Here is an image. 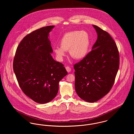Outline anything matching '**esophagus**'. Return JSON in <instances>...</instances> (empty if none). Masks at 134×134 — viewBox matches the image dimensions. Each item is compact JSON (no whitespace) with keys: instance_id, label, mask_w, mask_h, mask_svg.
<instances>
[{"instance_id":"1","label":"esophagus","mask_w":134,"mask_h":134,"mask_svg":"<svg viewBox=\"0 0 134 134\" xmlns=\"http://www.w3.org/2000/svg\"><path fill=\"white\" fill-rule=\"evenodd\" d=\"M66 69L67 71L68 72H70V71H71V68H70V67H69V66H66Z\"/></svg>"}]
</instances>
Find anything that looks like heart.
Wrapping results in <instances>:
<instances>
[{
  "label": "heart",
  "instance_id": "1",
  "mask_svg": "<svg viewBox=\"0 0 134 134\" xmlns=\"http://www.w3.org/2000/svg\"><path fill=\"white\" fill-rule=\"evenodd\" d=\"M91 39L88 32L85 31H73L63 35L60 41V47H55L53 52L58 60L61 61L69 51L70 56L77 60L85 57L89 52Z\"/></svg>",
  "mask_w": 134,
  "mask_h": 134
}]
</instances>
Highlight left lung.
<instances>
[{
  "mask_svg": "<svg viewBox=\"0 0 134 134\" xmlns=\"http://www.w3.org/2000/svg\"><path fill=\"white\" fill-rule=\"evenodd\" d=\"M97 38L92 51L74 65L75 88L84 100L96 102L111 89L120 65L118 47L108 32L93 25Z\"/></svg>",
  "mask_w": 134,
  "mask_h": 134,
  "instance_id": "left-lung-1",
  "label": "left lung"
}]
</instances>
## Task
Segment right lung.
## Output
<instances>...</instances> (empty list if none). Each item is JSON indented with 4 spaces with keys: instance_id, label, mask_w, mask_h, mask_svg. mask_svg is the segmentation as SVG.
<instances>
[{
    "instance_id": "obj_1",
    "label": "right lung",
    "mask_w": 134,
    "mask_h": 134,
    "mask_svg": "<svg viewBox=\"0 0 134 134\" xmlns=\"http://www.w3.org/2000/svg\"><path fill=\"white\" fill-rule=\"evenodd\" d=\"M54 27H43L27 35L18 46L13 62L19 87L38 103L50 102L56 97L59 81L67 74L64 65L51 56L48 37Z\"/></svg>"
}]
</instances>
